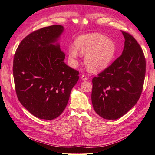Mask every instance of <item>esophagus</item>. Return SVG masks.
Masks as SVG:
<instances>
[{
    "mask_svg": "<svg viewBox=\"0 0 155 155\" xmlns=\"http://www.w3.org/2000/svg\"><path fill=\"white\" fill-rule=\"evenodd\" d=\"M81 79L83 81H86L87 79V77L85 74H83L81 76Z\"/></svg>",
    "mask_w": 155,
    "mask_h": 155,
    "instance_id": "esophagus-1",
    "label": "esophagus"
}]
</instances>
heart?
Masks as SVG:
<instances>
[{"label":"heart","instance_id":"heart-1","mask_svg":"<svg viewBox=\"0 0 155 155\" xmlns=\"http://www.w3.org/2000/svg\"><path fill=\"white\" fill-rule=\"evenodd\" d=\"M76 47L68 48V60L72 66L77 64L81 54L85 55L84 62L91 72H98L107 68L114 57L117 47L113 40L98 32H92L78 37Z\"/></svg>","mask_w":155,"mask_h":155}]
</instances>
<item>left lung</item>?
I'll return each instance as SVG.
<instances>
[{"instance_id": "8db88e82", "label": "left lung", "mask_w": 155, "mask_h": 155, "mask_svg": "<svg viewBox=\"0 0 155 155\" xmlns=\"http://www.w3.org/2000/svg\"><path fill=\"white\" fill-rule=\"evenodd\" d=\"M125 41L122 54L93 78L92 103L102 118L115 120L129 111L143 91L146 61L132 35L122 31Z\"/></svg>"}]
</instances>
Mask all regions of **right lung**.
<instances>
[{
	"instance_id": "1",
	"label": "right lung",
	"mask_w": 155,
	"mask_h": 155,
	"mask_svg": "<svg viewBox=\"0 0 155 155\" xmlns=\"http://www.w3.org/2000/svg\"><path fill=\"white\" fill-rule=\"evenodd\" d=\"M64 27L52 25L27 36L16 49L13 77L16 95L28 112L41 119L52 120L65 109L77 71L64 63L58 42Z\"/></svg>"
}]
</instances>
